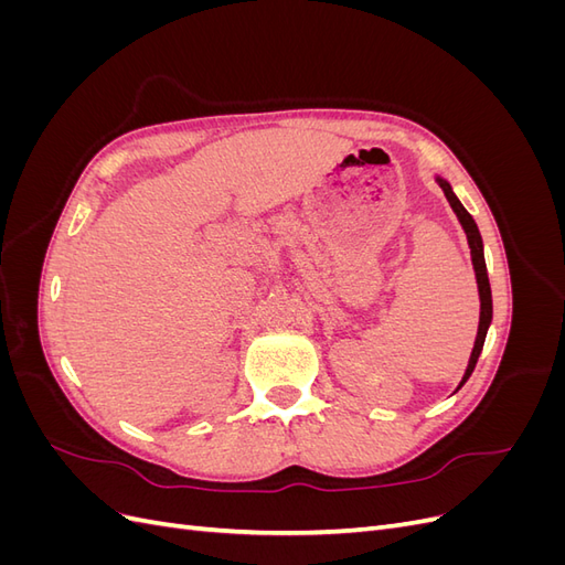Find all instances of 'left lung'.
<instances>
[{"instance_id":"1","label":"left lung","mask_w":565,"mask_h":565,"mask_svg":"<svg viewBox=\"0 0 565 565\" xmlns=\"http://www.w3.org/2000/svg\"><path fill=\"white\" fill-rule=\"evenodd\" d=\"M438 185L443 188V193H446L448 202L452 212L457 214L461 228H465L467 233V243H469V249H471V264H473V270H476V282H478V299H481V318H478V332H476V341H473V349H471V358H469V365L465 370V377H461L457 391L467 384V380L471 377V372L478 363V355H481L483 351V344H486V334H488V328L492 322V292H490V280H488V268H486V256H483V237L481 233H478V226L473 216L465 210V204H461L452 191V185L443 179V177H436Z\"/></svg>"}]
</instances>
